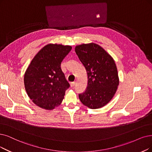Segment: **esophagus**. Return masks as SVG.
Segmentation results:
<instances>
[{"mask_svg":"<svg viewBox=\"0 0 152 152\" xmlns=\"http://www.w3.org/2000/svg\"><path fill=\"white\" fill-rule=\"evenodd\" d=\"M75 81H74V82H71V83H70V86H71L72 87H74V86H75Z\"/></svg>","mask_w":152,"mask_h":152,"instance_id":"1","label":"esophagus"}]
</instances>
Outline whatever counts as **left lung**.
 Masks as SVG:
<instances>
[{"mask_svg":"<svg viewBox=\"0 0 152 152\" xmlns=\"http://www.w3.org/2000/svg\"><path fill=\"white\" fill-rule=\"evenodd\" d=\"M75 51L87 73L86 90L78 95L82 104L90 108H100L113 98L119 84L116 64L113 58L94 43L75 47Z\"/></svg>","mask_w":152,"mask_h":152,"instance_id":"left-lung-1","label":"left lung"}]
</instances>
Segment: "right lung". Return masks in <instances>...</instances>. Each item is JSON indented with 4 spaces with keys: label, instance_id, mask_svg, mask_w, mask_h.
<instances>
[{
    "label": "right lung",
    "instance_id": "right-lung-1",
    "mask_svg": "<svg viewBox=\"0 0 152 152\" xmlns=\"http://www.w3.org/2000/svg\"><path fill=\"white\" fill-rule=\"evenodd\" d=\"M72 47L50 44L36 54L24 75V85L35 105L51 110L60 105L70 84L61 69V62Z\"/></svg>",
    "mask_w": 152,
    "mask_h": 152
}]
</instances>
